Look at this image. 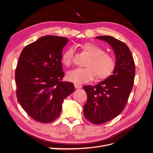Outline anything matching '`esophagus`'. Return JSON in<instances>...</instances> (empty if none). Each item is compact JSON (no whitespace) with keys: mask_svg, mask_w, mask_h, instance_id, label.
I'll return each mask as SVG.
<instances>
[{"mask_svg":"<svg viewBox=\"0 0 153 153\" xmlns=\"http://www.w3.org/2000/svg\"><path fill=\"white\" fill-rule=\"evenodd\" d=\"M75 85V87L76 88V89H80V88H82V85L79 84H74Z\"/></svg>","mask_w":153,"mask_h":153,"instance_id":"obj_1","label":"esophagus"}]
</instances>
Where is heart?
I'll use <instances>...</instances> for the list:
<instances>
[{
    "mask_svg": "<svg viewBox=\"0 0 153 153\" xmlns=\"http://www.w3.org/2000/svg\"><path fill=\"white\" fill-rule=\"evenodd\" d=\"M82 48L89 55L90 59L86 64V68H77L68 71L66 74L68 80L75 84H84L92 80L95 75L99 79H105L112 74L115 66L112 55L105 53L102 48L94 43H85ZM73 55V47L65 51L62 57L64 65H71Z\"/></svg>",
    "mask_w": 153,
    "mask_h": 153,
    "instance_id": "1",
    "label": "heart"
}]
</instances>
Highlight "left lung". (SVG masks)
<instances>
[{"instance_id": "8db88e82", "label": "left lung", "mask_w": 153, "mask_h": 153, "mask_svg": "<svg viewBox=\"0 0 153 153\" xmlns=\"http://www.w3.org/2000/svg\"><path fill=\"white\" fill-rule=\"evenodd\" d=\"M96 38L108 43L116 59L112 75L96 86L83 87L87 95L84 117L91 123L101 124L114 119L124 110L133 88L135 68L131 51L124 43L110 36Z\"/></svg>"}]
</instances>
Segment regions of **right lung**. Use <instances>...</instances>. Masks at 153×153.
Listing matches in <instances>:
<instances>
[{
  "mask_svg": "<svg viewBox=\"0 0 153 153\" xmlns=\"http://www.w3.org/2000/svg\"><path fill=\"white\" fill-rule=\"evenodd\" d=\"M64 37H41L23 49L15 71L18 101L35 121L48 123L61 114L63 100L75 91L62 81L61 62Z\"/></svg>",
  "mask_w": 153,
  "mask_h": 153,
  "instance_id": "obj_1",
  "label": "right lung"
}]
</instances>
